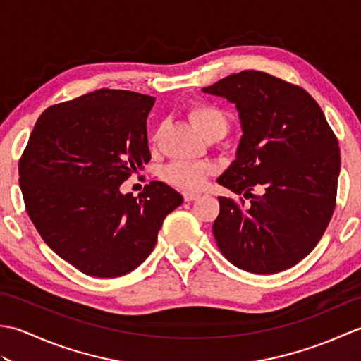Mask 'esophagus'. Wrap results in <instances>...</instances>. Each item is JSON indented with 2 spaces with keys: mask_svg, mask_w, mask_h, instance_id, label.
Wrapping results in <instances>:
<instances>
[{
  "mask_svg": "<svg viewBox=\"0 0 361 361\" xmlns=\"http://www.w3.org/2000/svg\"><path fill=\"white\" fill-rule=\"evenodd\" d=\"M183 197H185L186 202H194L197 198H200V194L197 192H183Z\"/></svg>",
  "mask_w": 361,
  "mask_h": 361,
  "instance_id": "esophagus-1",
  "label": "esophagus"
}]
</instances>
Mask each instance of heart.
<instances>
[{
	"label": "heart",
	"instance_id": "b5f03b06",
	"mask_svg": "<svg viewBox=\"0 0 361 361\" xmlns=\"http://www.w3.org/2000/svg\"><path fill=\"white\" fill-rule=\"evenodd\" d=\"M189 119L194 127L200 132L204 140H220L229 128V121L225 111L212 104H197L189 110ZM157 135L153 136V142L157 141ZM214 173V166L211 163H194V161H173L167 164L161 176L169 185L186 190H195L203 188L206 178Z\"/></svg>",
	"mask_w": 361,
	"mask_h": 361
}]
</instances>
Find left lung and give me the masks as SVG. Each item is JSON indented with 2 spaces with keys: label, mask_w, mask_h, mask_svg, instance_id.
<instances>
[{
  "label": "left lung",
  "mask_w": 361,
  "mask_h": 361,
  "mask_svg": "<svg viewBox=\"0 0 361 361\" xmlns=\"http://www.w3.org/2000/svg\"><path fill=\"white\" fill-rule=\"evenodd\" d=\"M203 93L225 97L239 111L235 159L217 181L250 198L243 208L219 197L217 247L240 270H287L317 247L332 219L338 141L307 91L267 73L231 74Z\"/></svg>",
  "instance_id": "left-lung-1"
}]
</instances>
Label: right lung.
Returning a JSON list of instances; mask_svg holds the SVG:
<instances>
[{"mask_svg": "<svg viewBox=\"0 0 361 361\" xmlns=\"http://www.w3.org/2000/svg\"><path fill=\"white\" fill-rule=\"evenodd\" d=\"M155 97L102 88L42 113L20 158V188L38 234L57 256L94 278H118L155 248L166 216L183 203L163 181L142 192L121 185L150 161Z\"/></svg>", "mask_w": 361, "mask_h": 361, "instance_id": "right-lung-1", "label": "right lung"}]
</instances>
